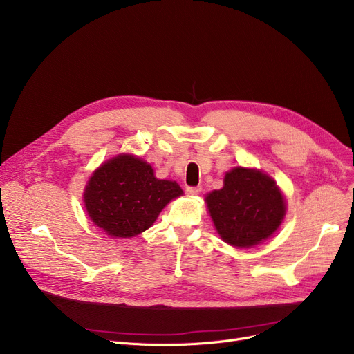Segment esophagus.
Returning a JSON list of instances; mask_svg holds the SVG:
<instances>
[{
	"label": "esophagus",
	"instance_id": "obj_1",
	"mask_svg": "<svg viewBox=\"0 0 354 354\" xmlns=\"http://www.w3.org/2000/svg\"><path fill=\"white\" fill-rule=\"evenodd\" d=\"M187 192L189 195H198L201 192V187H188L187 188Z\"/></svg>",
	"mask_w": 354,
	"mask_h": 354
}]
</instances>
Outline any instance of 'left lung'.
Instances as JSON below:
<instances>
[{
    "mask_svg": "<svg viewBox=\"0 0 354 354\" xmlns=\"http://www.w3.org/2000/svg\"><path fill=\"white\" fill-rule=\"evenodd\" d=\"M208 211L221 238L238 248H250L271 236L286 215V202L266 174L234 167L224 188L207 198Z\"/></svg>",
    "mask_w": 354,
    "mask_h": 354,
    "instance_id": "left-lung-1",
    "label": "left lung"
}]
</instances>
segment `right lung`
<instances>
[{
    "label": "right lung",
    "mask_w": 354,
    "mask_h": 354,
    "mask_svg": "<svg viewBox=\"0 0 354 354\" xmlns=\"http://www.w3.org/2000/svg\"><path fill=\"white\" fill-rule=\"evenodd\" d=\"M180 195L179 185L155 178L149 163L120 155L93 174L84 205L90 219L107 235L130 238L146 231L166 203Z\"/></svg>",
    "instance_id": "obj_1"
}]
</instances>
